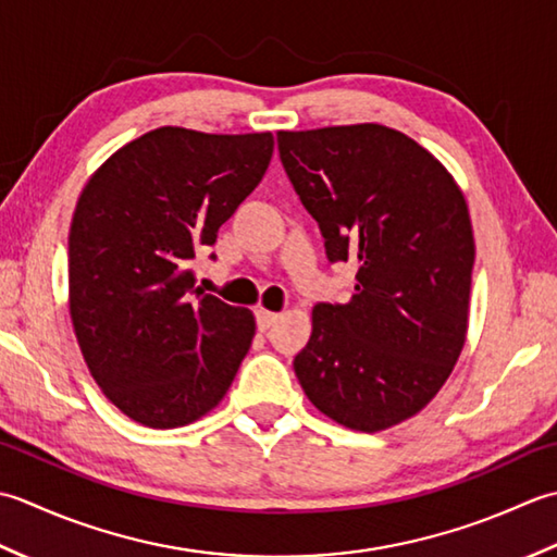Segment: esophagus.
Listing matches in <instances>:
<instances>
[{
	"label": "esophagus",
	"mask_w": 557,
	"mask_h": 557,
	"mask_svg": "<svg viewBox=\"0 0 557 557\" xmlns=\"http://www.w3.org/2000/svg\"><path fill=\"white\" fill-rule=\"evenodd\" d=\"M276 320H278V312H269L264 308L257 310V326L262 329V332H264V329H269L271 324H274Z\"/></svg>",
	"instance_id": "1"
}]
</instances>
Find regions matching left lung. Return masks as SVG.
I'll list each match as a JSON object with an SVG mask.
<instances>
[{
	"instance_id": "1",
	"label": "left lung",
	"mask_w": 557,
	"mask_h": 557,
	"mask_svg": "<svg viewBox=\"0 0 557 557\" xmlns=\"http://www.w3.org/2000/svg\"><path fill=\"white\" fill-rule=\"evenodd\" d=\"M278 153L332 262L356 259L346 305H317L295 374L317 411L380 433L435 399L469 332L471 215L449 170L399 129L278 132Z\"/></svg>"
}]
</instances>
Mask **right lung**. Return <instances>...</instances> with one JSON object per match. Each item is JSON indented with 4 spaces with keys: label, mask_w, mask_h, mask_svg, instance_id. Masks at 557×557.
Returning a JSON list of instances; mask_svg holds the SVG:
<instances>
[{
    "label": "right lung",
    "mask_w": 557,
    "mask_h": 557,
    "mask_svg": "<svg viewBox=\"0 0 557 557\" xmlns=\"http://www.w3.org/2000/svg\"><path fill=\"white\" fill-rule=\"evenodd\" d=\"M271 153V132L158 127L88 177L70 228V314L90 377L132 421L183 428L231 389L255 314L197 288L189 267Z\"/></svg>",
    "instance_id": "1"
}]
</instances>
